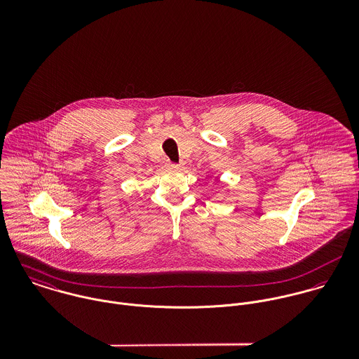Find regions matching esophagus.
Here are the masks:
<instances>
[{
    "instance_id": "34e87169",
    "label": "esophagus",
    "mask_w": 359,
    "mask_h": 359,
    "mask_svg": "<svg viewBox=\"0 0 359 359\" xmlns=\"http://www.w3.org/2000/svg\"><path fill=\"white\" fill-rule=\"evenodd\" d=\"M170 167H171V168H175V170H180V168H181V164H175V163H171V164H170Z\"/></svg>"
}]
</instances>
